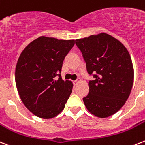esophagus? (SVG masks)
<instances>
[{
  "mask_svg": "<svg viewBox=\"0 0 145 145\" xmlns=\"http://www.w3.org/2000/svg\"><path fill=\"white\" fill-rule=\"evenodd\" d=\"M78 83H79V80H74V86H77V85L78 84Z\"/></svg>",
  "mask_w": 145,
  "mask_h": 145,
  "instance_id": "esophagus-1",
  "label": "esophagus"
}]
</instances>
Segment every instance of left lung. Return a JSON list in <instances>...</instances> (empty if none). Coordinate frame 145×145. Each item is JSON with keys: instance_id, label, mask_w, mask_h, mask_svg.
Here are the masks:
<instances>
[{"instance_id": "left-lung-1", "label": "left lung", "mask_w": 145, "mask_h": 145, "mask_svg": "<svg viewBox=\"0 0 145 145\" xmlns=\"http://www.w3.org/2000/svg\"><path fill=\"white\" fill-rule=\"evenodd\" d=\"M82 53L88 74L89 93L83 98L87 110L99 118L115 114L124 106L131 93L134 69L124 45L106 33L75 41Z\"/></svg>"}]
</instances>
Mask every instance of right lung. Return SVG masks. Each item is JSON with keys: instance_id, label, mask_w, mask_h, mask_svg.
I'll return each instance as SVG.
<instances>
[{"instance_id": "1", "label": "right lung", "mask_w": 145, "mask_h": 145, "mask_svg": "<svg viewBox=\"0 0 145 145\" xmlns=\"http://www.w3.org/2000/svg\"><path fill=\"white\" fill-rule=\"evenodd\" d=\"M74 42L41 36L21 52L15 71L16 88L25 106L36 116L51 119L65 108L73 84L64 81L61 71ZM57 76L59 79L55 80Z\"/></svg>"}]
</instances>
